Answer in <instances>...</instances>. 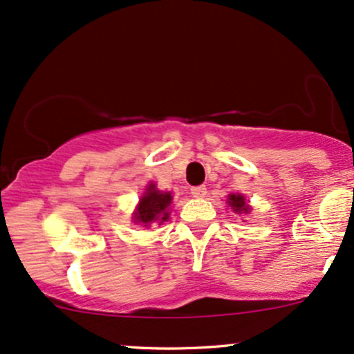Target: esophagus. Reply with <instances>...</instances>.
I'll return each instance as SVG.
<instances>
[{
    "instance_id": "1",
    "label": "esophagus",
    "mask_w": 354,
    "mask_h": 354,
    "mask_svg": "<svg viewBox=\"0 0 354 354\" xmlns=\"http://www.w3.org/2000/svg\"><path fill=\"white\" fill-rule=\"evenodd\" d=\"M192 195L195 198H203L205 195H207V188H205V186H193Z\"/></svg>"
}]
</instances>
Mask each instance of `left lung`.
<instances>
[{"label":"left lung","mask_w":354,"mask_h":354,"mask_svg":"<svg viewBox=\"0 0 354 354\" xmlns=\"http://www.w3.org/2000/svg\"><path fill=\"white\" fill-rule=\"evenodd\" d=\"M228 205L234 208V212H248L245 198H243L242 195H230V196H228Z\"/></svg>","instance_id":"obj_1"}]
</instances>
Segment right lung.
Here are the masks:
<instances>
[{
    "mask_svg": "<svg viewBox=\"0 0 354 354\" xmlns=\"http://www.w3.org/2000/svg\"><path fill=\"white\" fill-rule=\"evenodd\" d=\"M171 193H162L158 192L156 186L149 185L147 186L145 196H141L139 200V207L138 212H136L134 220L138 223H145L149 225L153 221H162L168 220L169 213H168V207L171 205Z\"/></svg>",
    "mask_w": 354,
    "mask_h": 354,
    "instance_id": "right-lung-1",
    "label": "right lung"
}]
</instances>
